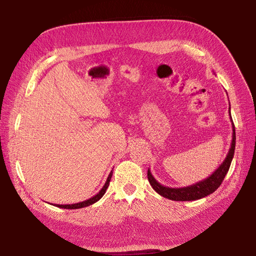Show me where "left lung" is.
I'll return each mask as SVG.
<instances>
[{
  "label": "left lung",
  "mask_w": 256,
  "mask_h": 256,
  "mask_svg": "<svg viewBox=\"0 0 256 256\" xmlns=\"http://www.w3.org/2000/svg\"><path fill=\"white\" fill-rule=\"evenodd\" d=\"M229 116H230L232 125V140L230 144V148H229L228 154L224 158L222 164L216 168V170L212 172V174L206 177V180H202L198 182L196 184H192L190 186H185V188H168L160 184L159 182L154 178L151 174L150 170H148V180L150 185L152 188L160 196L170 198L172 201H194L198 200V198H206L209 194L214 193V190L219 188L220 184L222 183L224 176L227 175L230 167L232 160L235 154V146H236V134H235V126H234L232 115H230V105H229Z\"/></svg>",
  "instance_id": "8db88e82"
}]
</instances>
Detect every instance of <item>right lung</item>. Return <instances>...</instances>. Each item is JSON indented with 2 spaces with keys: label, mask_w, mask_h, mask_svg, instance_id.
<instances>
[{
  "label": "right lung",
  "mask_w": 256,
  "mask_h": 256,
  "mask_svg": "<svg viewBox=\"0 0 256 256\" xmlns=\"http://www.w3.org/2000/svg\"><path fill=\"white\" fill-rule=\"evenodd\" d=\"M112 175V172H110V175H108L107 180H106V183H105V185L102 186V188L99 190L96 196H94L92 198H88V200H84V201L78 202V203H73V204H54V206H58V208H62V209H81V208H86V206H89L94 204V203H96L97 201L100 200L104 194L106 193V190L108 188V186H110Z\"/></svg>",
  "instance_id": "1"
}]
</instances>
